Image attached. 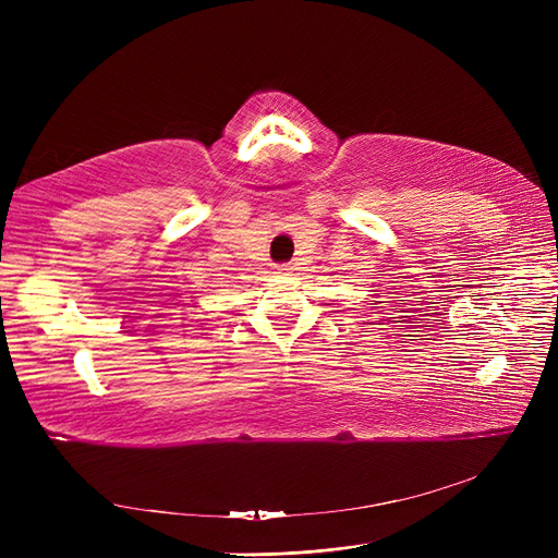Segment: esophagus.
<instances>
[{
  "mask_svg": "<svg viewBox=\"0 0 558 558\" xmlns=\"http://www.w3.org/2000/svg\"><path fill=\"white\" fill-rule=\"evenodd\" d=\"M277 269H279V272H291V265H277Z\"/></svg>",
  "mask_w": 558,
  "mask_h": 558,
  "instance_id": "esophagus-1",
  "label": "esophagus"
}]
</instances>
